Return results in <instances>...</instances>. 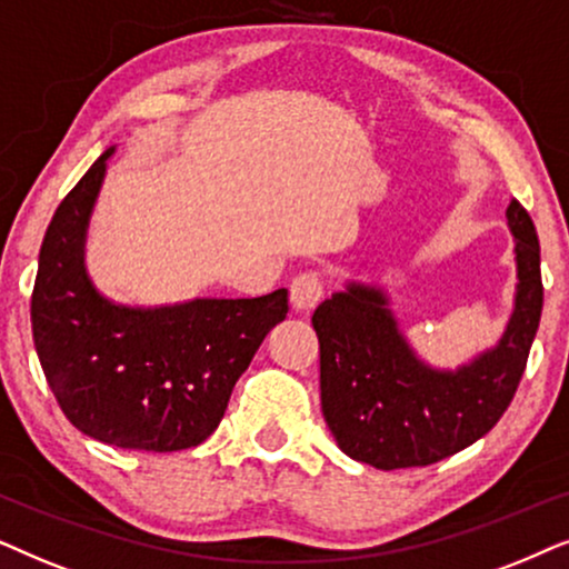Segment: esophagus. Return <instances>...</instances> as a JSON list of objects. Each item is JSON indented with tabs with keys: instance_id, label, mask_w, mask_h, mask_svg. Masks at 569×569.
I'll list each match as a JSON object with an SVG mask.
<instances>
[{
	"instance_id": "1",
	"label": "esophagus",
	"mask_w": 569,
	"mask_h": 569,
	"mask_svg": "<svg viewBox=\"0 0 569 569\" xmlns=\"http://www.w3.org/2000/svg\"><path fill=\"white\" fill-rule=\"evenodd\" d=\"M322 293H325V283H322L320 272L307 270V272H301V276L293 278L291 305H293V309H299V312H309V309H315L317 305H320Z\"/></svg>"
}]
</instances>
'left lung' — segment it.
Returning a JSON list of instances; mask_svg holds the SVG:
<instances>
[{
	"label": "left lung",
	"mask_w": 569,
	"mask_h": 569,
	"mask_svg": "<svg viewBox=\"0 0 569 569\" xmlns=\"http://www.w3.org/2000/svg\"><path fill=\"white\" fill-rule=\"evenodd\" d=\"M518 297L497 348L458 372L416 359L380 291L348 283L315 309L322 416L338 448L359 463L396 471L466 450L512 403L543 307L541 249L528 210L512 200Z\"/></svg>",
	"instance_id": "obj_1"
}]
</instances>
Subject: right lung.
I'll list each match as a JSON object with an SVG mask.
<instances>
[{"instance_id": "1", "label": "right lung", "mask_w": 569, "mask_h": 569, "mask_svg": "<svg viewBox=\"0 0 569 569\" xmlns=\"http://www.w3.org/2000/svg\"><path fill=\"white\" fill-rule=\"evenodd\" d=\"M111 153L67 192L43 237L30 297L38 359L82 435L124 450L197 448L264 336L286 320L289 291L161 309L106 301L82 268V241Z\"/></svg>"}]
</instances>
